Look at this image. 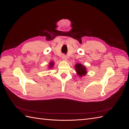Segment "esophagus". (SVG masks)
<instances>
[{
    "mask_svg": "<svg viewBox=\"0 0 129 129\" xmlns=\"http://www.w3.org/2000/svg\"><path fill=\"white\" fill-rule=\"evenodd\" d=\"M62 58H63L64 60H66V59H67V56L64 54V55H62Z\"/></svg>",
    "mask_w": 129,
    "mask_h": 129,
    "instance_id": "obj_1",
    "label": "esophagus"
}]
</instances>
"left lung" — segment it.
Here are the masks:
<instances>
[{
	"label": "left lung",
	"mask_w": 129,
	"mask_h": 129,
	"mask_svg": "<svg viewBox=\"0 0 129 129\" xmlns=\"http://www.w3.org/2000/svg\"><path fill=\"white\" fill-rule=\"evenodd\" d=\"M75 67L78 75L79 76L82 77V76H84L86 75V74L87 73V71L86 70V67H85L84 66H83L82 64L78 63L76 64Z\"/></svg>",
	"instance_id": "obj_1"
}]
</instances>
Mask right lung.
<instances>
[{
  "instance_id": "1",
  "label": "right lung",
  "mask_w": 129,
  "mask_h": 129,
  "mask_svg": "<svg viewBox=\"0 0 129 129\" xmlns=\"http://www.w3.org/2000/svg\"><path fill=\"white\" fill-rule=\"evenodd\" d=\"M53 63L54 62H51V63H50V66H49V67H50V69H51L52 67H53Z\"/></svg>"
}]
</instances>
